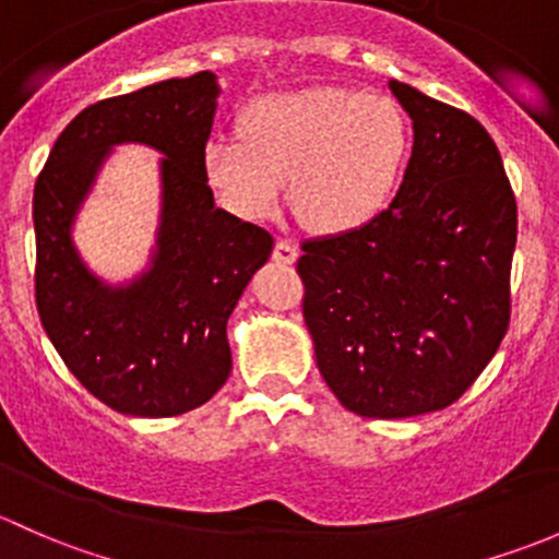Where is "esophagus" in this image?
<instances>
[{
    "label": "esophagus",
    "mask_w": 559,
    "mask_h": 559,
    "mask_svg": "<svg viewBox=\"0 0 559 559\" xmlns=\"http://www.w3.org/2000/svg\"><path fill=\"white\" fill-rule=\"evenodd\" d=\"M272 255H274V261H280V263H293V261H296L298 252H296V247L290 245V241H287V239H280L277 245H274V252H272Z\"/></svg>",
    "instance_id": "1"
}]
</instances>
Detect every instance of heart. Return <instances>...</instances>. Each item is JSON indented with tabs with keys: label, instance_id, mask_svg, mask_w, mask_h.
Returning <instances> with one entry per match:
<instances>
[{
	"label": "heart",
	"instance_id": "heart-1",
	"mask_svg": "<svg viewBox=\"0 0 559 559\" xmlns=\"http://www.w3.org/2000/svg\"><path fill=\"white\" fill-rule=\"evenodd\" d=\"M408 123L390 96L307 88L261 96L241 112V140L215 136L204 175L226 210L261 221L287 180L298 221L320 234L371 223L399 188Z\"/></svg>",
	"mask_w": 559,
	"mask_h": 559
}]
</instances>
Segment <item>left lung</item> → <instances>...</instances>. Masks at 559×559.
Returning <instances> with one entry per match:
<instances>
[{
	"label": "left lung",
	"mask_w": 559,
	"mask_h": 559,
	"mask_svg": "<svg viewBox=\"0 0 559 559\" xmlns=\"http://www.w3.org/2000/svg\"><path fill=\"white\" fill-rule=\"evenodd\" d=\"M412 118L404 182L347 234L304 241L314 358L342 406L404 419L457 401L509 328L516 201L498 147L463 109L390 80Z\"/></svg>",
	"instance_id": "obj_1"
}]
</instances>
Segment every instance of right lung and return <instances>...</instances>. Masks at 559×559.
Returning <instances> with one entry per match:
<instances>
[{
	"label": "right lung",
	"mask_w": 559,
	"mask_h": 559,
	"mask_svg": "<svg viewBox=\"0 0 559 559\" xmlns=\"http://www.w3.org/2000/svg\"><path fill=\"white\" fill-rule=\"evenodd\" d=\"M221 85L212 72L171 78L85 107L61 131L34 186L37 312L69 371L131 417H175L206 404L231 373L226 325L274 239L215 206L204 147ZM118 144L165 155L152 263L112 286L94 275L71 226Z\"/></svg>",
	"instance_id": "add662e5"
}]
</instances>
